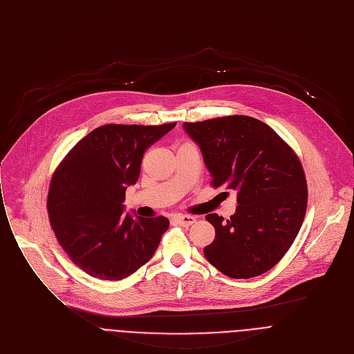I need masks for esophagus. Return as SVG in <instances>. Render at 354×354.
Masks as SVG:
<instances>
[{"label": "esophagus", "mask_w": 354, "mask_h": 354, "mask_svg": "<svg viewBox=\"0 0 354 354\" xmlns=\"http://www.w3.org/2000/svg\"><path fill=\"white\" fill-rule=\"evenodd\" d=\"M195 221L196 219L191 215H178V216H176V222L181 226H191V225L195 223Z\"/></svg>", "instance_id": "esophagus-1"}]
</instances>
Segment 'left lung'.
<instances>
[{"instance_id": "obj_1", "label": "left lung", "mask_w": 354, "mask_h": 354, "mask_svg": "<svg viewBox=\"0 0 354 354\" xmlns=\"http://www.w3.org/2000/svg\"><path fill=\"white\" fill-rule=\"evenodd\" d=\"M184 129L202 151L210 185L237 191L230 219L206 215L216 236L203 248L205 258L234 279L268 272L289 251L306 216L308 189L297 153L248 115L184 122Z\"/></svg>"}]
</instances>
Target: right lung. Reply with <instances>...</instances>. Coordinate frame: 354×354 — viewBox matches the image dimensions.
<instances>
[{"label":"right lung","mask_w":354,"mask_h":354,"mask_svg":"<svg viewBox=\"0 0 354 354\" xmlns=\"http://www.w3.org/2000/svg\"><path fill=\"white\" fill-rule=\"evenodd\" d=\"M106 124L71 149L48 187L47 212L61 248L78 268L102 280H121L155 254L169 219L124 214L147 149L176 127Z\"/></svg>","instance_id":"1"}]
</instances>
